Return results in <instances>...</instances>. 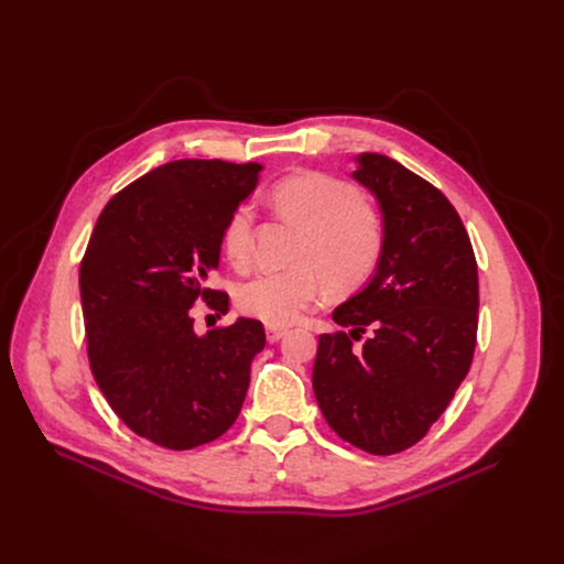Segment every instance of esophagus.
Listing matches in <instances>:
<instances>
[{
    "mask_svg": "<svg viewBox=\"0 0 564 564\" xmlns=\"http://www.w3.org/2000/svg\"><path fill=\"white\" fill-rule=\"evenodd\" d=\"M264 334H267V340H270V343H279V340L288 334V329H283V327H272V324H270V327L264 329Z\"/></svg>",
    "mask_w": 564,
    "mask_h": 564,
    "instance_id": "1",
    "label": "esophagus"
}]
</instances>
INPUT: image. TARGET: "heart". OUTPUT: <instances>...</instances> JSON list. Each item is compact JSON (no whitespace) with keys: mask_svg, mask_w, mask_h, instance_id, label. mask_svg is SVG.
<instances>
[{"mask_svg":"<svg viewBox=\"0 0 564 564\" xmlns=\"http://www.w3.org/2000/svg\"><path fill=\"white\" fill-rule=\"evenodd\" d=\"M270 203L300 226L297 264L237 285L235 306L245 315L285 327L322 300L327 283L334 290H354L372 276L383 251V226L375 207L349 183L329 173L302 171L279 181ZM251 207L242 203L221 226V253L237 270L251 256Z\"/></svg>","mask_w":564,"mask_h":564,"instance_id":"obj_1","label":"heart"}]
</instances>
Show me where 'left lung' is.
Listing matches in <instances>:
<instances>
[{"mask_svg":"<svg viewBox=\"0 0 564 564\" xmlns=\"http://www.w3.org/2000/svg\"><path fill=\"white\" fill-rule=\"evenodd\" d=\"M354 181L383 219L370 283L334 311L347 332L322 334L313 391L329 427L370 455L419 443L464 381L478 334V262L468 232L434 185L400 162L364 153ZM369 334L357 350L354 339Z\"/></svg>","mask_w":564,"mask_h":564,"instance_id":"left-lung-1","label":"left lung"}]
</instances>
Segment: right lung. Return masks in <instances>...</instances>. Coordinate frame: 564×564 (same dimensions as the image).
Masks as SVG:
<instances>
[{"label":"right lung","instance_id":"add662e5","mask_svg":"<svg viewBox=\"0 0 564 564\" xmlns=\"http://www.w3.org/2000/svg\"><path fill=\"white\" fill-rule=\"evenodd\" d=\"M256 162L175 160L141 175L100 213L79 264L86 351L96 383L134 434L169 451L219 438L242 409L258 319L194 334L196 300L219 267L226 217L256 187Z\"/></svg>","mask_w":564,"mask_h":564}]
</instances>
